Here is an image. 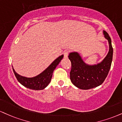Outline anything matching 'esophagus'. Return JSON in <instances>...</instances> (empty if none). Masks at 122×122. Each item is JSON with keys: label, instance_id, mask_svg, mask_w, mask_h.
<instances>
[{"label": "esophagus", "instance_id": "obj_1", "mask_svg": "<svg viewBox=\"0 0 122 122\" xmlns=\"http://www.w3.org/2000/svg\"><path fill=\"white\" fill-rule=\"evenodd\" d=\"M64 58H67V57H68V55H69V51H65V52H64Z\"/></svg>", "mask_w": 122, "mask_h": 122}]
</instances>
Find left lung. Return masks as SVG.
Instances as JSON below:
<instances>
[{"label":"left lung","mask_w":122,"mask_h":122,"mask_svg":"<svg viewBox=\"0 0 122 122\" xmlns=\"http://www.w3.org/2000/svg\"><path fill=\"white\" fill-rule=\"evenodd\" d=\"M103 33L108 42L109 51L101 62L94 65L87 64L77 52L70 53L68 56L71 63L70 80L79 89L88 90L99 86L108 75L112 60L113 48L109 35L105 30H103Z\"/></svg>","instance_id":"obj_1"}]
</instances>
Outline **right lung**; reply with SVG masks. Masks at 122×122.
Masks as SVG:
<instances>
[{
  "label": "right lung",
  "mask_w": 122,
  "mask_h": 122,
  "mask_svg": "<svg viewBox=\"0 0 122 122\" xmlns=\"http://www.w3.org/2000/svg\"><path fill=\"white\" fill-rule=\"evenodd\" d=\"M63 57H64L63 55L60 56L55 61H53L52 64L42 73L33 77L29 78L20 75L16 72L12 66L13 71L19 82L21 83L24 87L28 88L31 90H43L51 82L53 73L57 66L59 64L60 61L63 58Z\"/></svg>",
  "instance_id": "obj_1"
}]
</instances>
